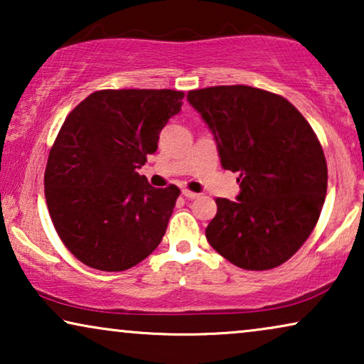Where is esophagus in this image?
Instances as JSON below:
<instances>
[{
    "mask_svg": "<svg viewBox=\"0 0 364 364\" xmlns=\"http://www.w3.org/2000/svg\"><path fill=\"white\" fill-rule=\"evenodd\" d=\"M182 196L186 197V198H188V200H193V198H197V197H198V193L192 192V191H187V188H183V191H182Z\"/></svg>",
    "mask_w": 364,
    "mask_h": 364,
    "instance_id": "obj_1",
    "label": "esophagus"
}]
</instances>
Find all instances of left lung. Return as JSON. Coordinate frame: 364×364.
I'll return each mask as SVG.
<instances>
[{"instance_id":"1","label":"left lung","mask_w":364,"mask_h":364,"mask_svg":"<svg viewBox=\"0 0 364 364\" xmlns=\"http://www.w3.org/2000/svg\"><path fill=\"white\" fill-rule=\"evenodd\" d=\"M187 99L215 136L222 167L240 173L237 200L215 198L208 243L243 270L282 265L325 203L328 167L316 134L291 102L258 87L213 86Z\"/></svg>"}]
</instances>
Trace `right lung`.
<instances>
[{"label": "right lung", "mask_w": 364, "mask_h": 364, "mask_svg": "<svg viewBox=\"0 0 364 364\" xmlns=\"http://www.w3.org/2000/svg\"><path fill=\"white\" fill-rule=\"evenodd\" d=\"M182 99L172 89H102L69 112L49 152L44 196L59 238L84 265L127 270L161 243L181 191L151 187L137 168Z\"/></svg>", "instance_id": "obj_1"}]
</instances>
